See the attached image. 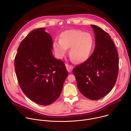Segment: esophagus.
I'll use <instances>...</instances> for the list:
<instances>
[{
    "mask_svg": "<svg viewBox=\"0 0 131 131\" xmlns=\"http://www.w3.org/2000/svg\"><path fill=\"white\" fill-rule=\"evenodd\" d=\"M65 66H66V69L68 72H71L72 71V70L73 69L72 66H71L70 65H68V64H66Z\"/></svg>",
    "mask_w": 131,
    "mask_h": 131,
    "instance_id": "esophagus-1",
    "label": "esophagus"
}]
</instances>
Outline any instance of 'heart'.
Instances as JSON below:
<instances>
[{"mask_svg": "<svg viewBox=\"0 0 131 131\" xmlns=\"http://www.w3.org/2000/svg\"><path fill=\"white\" fill-rule=\"evenodd\" d=\"M94 45L93 36L79 29H69L63 31L60 40H55L53 47L56 56L62 59L69 48V55L76 63L87 60L91 54Z\"/></svg>", "mask_w": 131, "mask_h": 131, "instance_id": "heart-1", "label": "heart"}]
</instances>
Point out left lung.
Listing matches in <instances>:
<instances>
[{
  "mask_svg": "<svg viewBox=\"0 0 131 131\" xmlns=\"http://www.w3.org/2000/svg\"><path fill=\"white\" fill-rule=\"evenodd\" d=\"M95 35V47L91 57L72 70L77 86L85 97L97 100L113 89L119 70V57L109 34L97 26L91 25Z\"/></svg>",
  "mask_w": 131,
  "mask_h": 131,
  "instance_id": "left-lung-1",
  "label": "left lung"
}]
</instances>
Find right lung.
<instances>
[{"mask_svg": "<svg viewBox=\"0 0 131 131\" xmlns=\"http://www.w3.org/2000/svg\"><path fill=\"white\" fill-rule=\"evenodd\" d=\"M45 29L32 30L21 41L14 59L22 91L32 102L44 106L59 97L68 75L64 63L53 56L52 38Z\"/></svg>", "mask_w": 131, "mask_h": 131, "instance_id": "1", "label": "right lung"}]
</instances>
